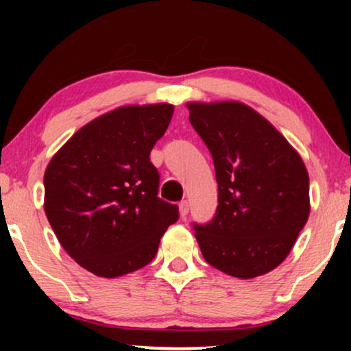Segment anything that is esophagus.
I'll use <instances>...</instances> for the list:
<instances>
[{
  "mask_svg": "<svg viewBox=\"0 0 351 351\" xmlns=\"http://www.w3.org/2000/svg\"><path fill=\"white\" fill-rule=\"evenodd\" d=\"M188 213H189V203H188L186 199L181 201V203H180V215H181V217H183V219H184V217L188 216Z\"/></svg>",
  "mask_w": 351,
  "mask_h": 351,
  "instance_id": "esophagus-1",
  "label": "esophagus"
}]
</instances>
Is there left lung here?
Here are the masks:
<instances>
[{
	"mask_svg": "<svg viewBox=\"0 0 351 351\" xmlns=\"http://www.w3.org/2000/svg\"><path fill=\"white\" fill-rule=\"evenodd\" d=\"M189 122L211 152L217 208L193 224L208 264L239 279L276 269L308 219V173L272 123L241 102H189Z\"/></svg>",
	"mask_w": 351,
	"mask_h": 351,
	"instance_id": "left-lung-1",
	"label": "left lung"
}]
</instances>
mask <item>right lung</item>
<instances>
[{"label": "right lung", "mask_w": 351, "mask_h": 351, "mask_svg": "<svg viewBox=\"0 0 351 351\" xmlns=\"http://www.w3.org/2000/svg\"><path fill=\"white\" fill-rule=\"evenodd\" d=\"M170 104L127 106L84 125L44 173V211L60 245L99 277L152 263L178 206L158 198L150 152L167 132Z\"/></svg>", "instance_id": "add662e5"}]
</instances>
